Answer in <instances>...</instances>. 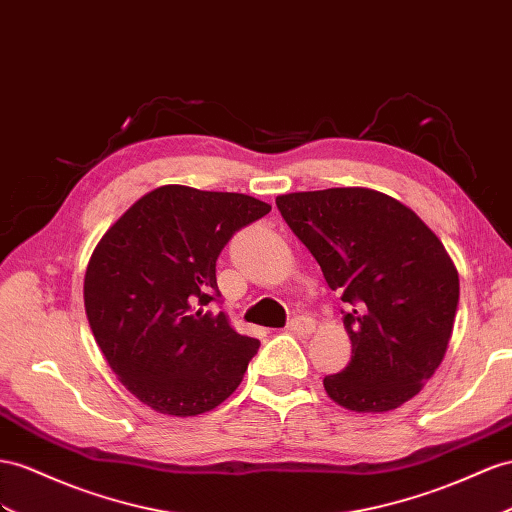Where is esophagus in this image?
Listing matches in <instances>:
<instances>
[{
  "label": "esophagus",
  "instance_id": "1",
  "mask_svg": "<svg viewBox=\"0 0 512 512\" xmlns=\"http://www.w3.org/2000/svg\"><path fill=\"white\" fill-rule=\"evenodd\" d=\"M313 329H316V324H313L311 318H305V316H298V318H292L290 322H287V331L294 333V335H311Z\"/></svg>",
  "mask_w": 512,
  "mask_h": 512
}]
</instances>
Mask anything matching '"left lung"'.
Returning <instances> with one entry per match:
<instances>
[{
  "label": "left lung",
  "mask_w": 512,
  "mask_h": 512,
  "mask_svg": "<svg viewBox=\"0 0 512 512\" xmlns=\"http://www.w3.org/2000/svg\"><path fill=\"white\" fill-rule=\"evenodd\" d=\"M277 207L348 305L352 359L324 378L329 398L357 413L409 402L454 329L458 272L441 240L411 207L370 188L281 194Z\"/></svg>",
  "instance_id": "left-lung-1"
}]
</instances>
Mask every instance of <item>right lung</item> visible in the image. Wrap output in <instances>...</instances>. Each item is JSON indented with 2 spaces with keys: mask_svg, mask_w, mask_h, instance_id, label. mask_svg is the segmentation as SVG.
Instances as JSON below:
<instances>
[{
  "mask_svg": "<svg viewBox=\"0 0 512 512\" xmlns=\"http://www.w3.org/2000/svg\"><path fill=\"white\" fill-rule=\"evenodd\" d=\"M268 212L248 194L162 186L95 246L84 277L88 324L112 372L153 411L201 415L242 383L259 339L207 305L220 296V251Z\"/></svg>",
  "mask_w": 512,
  "mask_h": 512,
  "instance_id": "right-lung-1",
  "label": "right lung"
}]
</instances>
